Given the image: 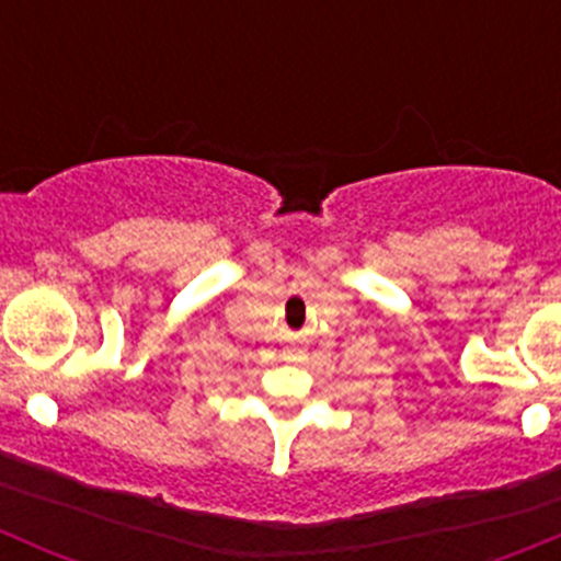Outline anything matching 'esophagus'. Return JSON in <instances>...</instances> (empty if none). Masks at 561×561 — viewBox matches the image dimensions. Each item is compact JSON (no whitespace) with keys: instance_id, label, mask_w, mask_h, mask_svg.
I'll return each instance as SVG.
<instances>
[{"instance_id":"obj_1","label":"esophagus","mask_w":561,"mask_h":561,"mask_svg":"<svg viewBox=\"0 0 561 561\" xmlns=\"http://www.w3.org/2000/svg\"><path fill=\"white\" fill-rule=\"evenodd\" d=\"M285 358H287V360H296V353H293V350H287Z\"/></svg>"}]
</instances>
